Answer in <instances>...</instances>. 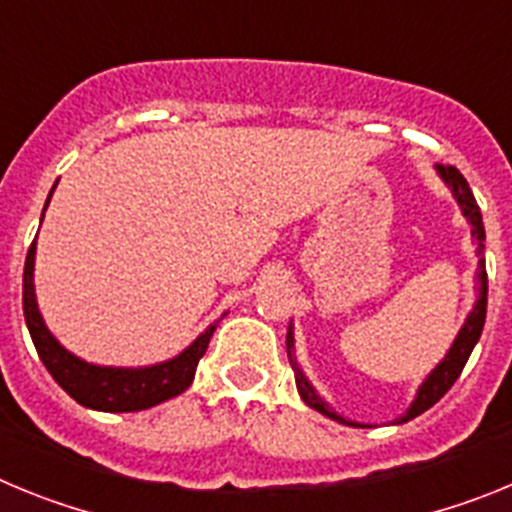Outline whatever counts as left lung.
<instances>
[{
	"label": "left lung",
	"mask_w": 512,
	"mask_h": 512,
	"mask_svg": "<svg viewBox=\"0 0 512 512\" xmlns=\"http://www.w3.org/2000/svg\"><path fill=\"white\" fill-rule=\"evenodd\" d=\"M436 171H438V176H441L443 182H446V187L454 192V200L459 202L461 212H464V217H467L469 225H472V238H474V243H477V256H479V264H477V284H479L477 302H474L472 312H469L467 320H464V325H461L459 336H456L454 343H451L449 354L443 356L441 364H438L436 369L428 374V377H425V382L420 384L418 392H415V400H413V405L408 408V413L400 415L395 423H408V420L418 418L420 413H425L428 408H433V405H436V402L451 390V384L459 379L461 369H464V364L469 361L472 348L477 346L479 336H482V328H485V318H487L485 225H482V212H479V205H477V200H474V194H472V189H469L467 179L459 174V169H456V166L436 164ZM287 356H289V364H292V369H295L297 392H300V397L305 400V405H310L312 410H318V413L328 415L330 420H338V423H343V425H354V428H369V425L354 423V420H346L343 415H338L336 410L330 408L328 402H325L323 397L315 392V387L307 382L305 372H302L300 366H297V359H295V333H292V325H289V330H287Z\"/></svg>",
	"instance_id": "obj_1"
}]
</instances>
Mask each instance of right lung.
Here are the masks:
<instances>
[{"label":"right lung","mask_w":512,"mask_h":512,"mask_svg":"<svg viewBox=\"0 0 512 512\" xmlns=\"http://www.w3.org/2000/svg\"><path fill=\"white\" fill-rule=\"evenodd\" d=\"M56 184H53V189H56ZM51 194H48V202H51ZM48 202H45V207H48ZM33 271L35 241L30 246V251H27L25 274H22V310H25V323L45 369L51 372V377L79 405L102 410V413H138V410L153 408L158 402H166L171 397L182 395L189 384H192L197 364L205 356L217 325H210L202 336H197V341H192L184 348L182 354L169 361H161V364L138 366V369L89 364V361L79 359L71 351H66L53 338L51 330L45 328L43 315L38 310V300H35Z\"/></svg>","instance_id":"1"}]
</instances>
